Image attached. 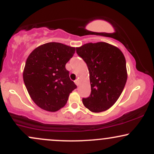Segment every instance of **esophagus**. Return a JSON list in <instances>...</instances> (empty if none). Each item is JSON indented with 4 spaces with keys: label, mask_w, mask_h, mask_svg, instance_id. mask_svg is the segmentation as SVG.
Segmentation results:
<instances>
[{
    "label": "esophagus",
    "mask_w": 154,
    "mask_h": 154,
    "mask_svg": "<svg viewBox=\"0 0 154 154\" xmlns=\"http://www.w3.org/2000/svg\"><path fill=\"white\" fill-rule=\"evenodd\" d=\"M75 84L77 85H79V80H78V79H76V80L75 81Z\"/></svg>",
    "instance_id": "obj_1"
}]
</instances>
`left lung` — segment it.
Masks as SVG:
<instances>
[{
	"label": "left lung",
	"mask_w": 154,
	"mask_h": 154,
	"mask_svg": "<svg viewBox=\"0 0 154 154\" xmlns=\"http://www.w3.org/2000/svg\"><path fill=\"white\" fill-rule=\"evenodd\" d=\"M87 64L91 93L82 103L92 112H102L112 106L122 93L128 79L126 60L118 48L99 42L76 48Z\"/></svg>",
	"instance_id": "left-lung-1"
}]
</instances>
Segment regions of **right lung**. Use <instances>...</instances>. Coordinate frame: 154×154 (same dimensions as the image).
Returning a JSON list of instances; mask_svg holds the SVG:
<instances>
[{"mask_svg": "<svg viewBox=\"0 0 154 154\" xmlns=\"http://www.w3.org/2000/svg\"><path fill=\"white\" fill-rule=\"evenodd\" d=\"M75 53V48L54 42L38 47L28 56L23 79L31 98L40 108L52 112L59 110L77 88L65 67Z\"/></svg>", "mask_w": 154, "mask_h": 154, "instance_id": "right-lung-1", "label": "right lung"}]
</instances>
